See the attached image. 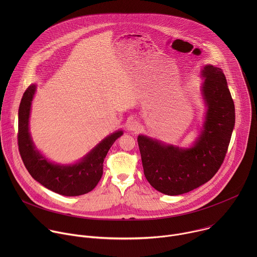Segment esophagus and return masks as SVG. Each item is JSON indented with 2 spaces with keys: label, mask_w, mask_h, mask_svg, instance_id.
Segmentation results:
<instances>
[{
  "label": "esophagus",
  "mask_w": 257,
  "mask_h": 257,
  "mask_svg": "<svg viewBox=\"0 0 257 257\" xmlns=\"http://www.w3.org/2000/svg\"><path fill=\"white\" fill-rule=\"evenodd\" d=\"M140 128H141V126H140V124H139L137 121H132V122L129 124V129H130L131 131L137 132V131L140 130Z\"/></svg>",
  "instance_id": "34e87169"
}]
</instances>
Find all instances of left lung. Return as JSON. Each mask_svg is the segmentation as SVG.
I'll list each match as a JSON object with an SVG mask.
<instances>
[{"mask_svg": "<svg viewBox=\"0 0 257 257\" xmlns=\"http://www.w3.org/2000/svg\"><path fill=\"white\" fill-rule=\"evenodd\" d=\"M202 75L207 105L201 135L191 149L182 150L139 135L144 176L167 195L187 193L209 181L221 168L235 125V105L221 68L206 65Z\"/></svg>", "mask_w": 257, "mask_h": 257, "instance_id": "1", "label": "left lung"}]
</instances>
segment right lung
Wrapping results in <instances>:
<instances>
[{"label":"right lung","mask_w":257,"mask_h":257,"mask_svg":"<svg viewBox=\"0 0 257 257\" xmlns=\"http://www.w3.org/2000/svg\"><path fill=\"white\" fill-rule=\"evenodd\" d=\"M35 85L25 90L18 113V149L23 164L31 177L46 188L65 196H78L90 192L102 175L103 160L116 139L123 131L104 138L78 164L59 166L46 160L35 150L28 132L29 113Z\"/></svg>","instance_id":"right-lung-1"}]
</instances>
